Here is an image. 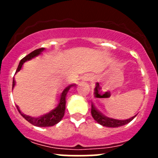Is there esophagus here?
Here are the masks:
<instances>
[{"label": "esophagus", "mask_w": 158, "mask_h": 158, "mask_svg": "<svg viewBox=\"0 0 158 158\" xmlns=\"http://www.w3.org/2000/svg\"><path fill=\"white\" fill-rule=\"evenodd\" d=\"M82 79H83L84 81H87L88 80V78H87L86 76H83V77H82Z\"/></svg>", "instance_id": "34e87169"}]
</instances>
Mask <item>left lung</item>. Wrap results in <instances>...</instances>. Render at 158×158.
<instances>
[{
	"instance_id": "obj_1",
	"label": "left lung",
	"mask_w": 158,
	"mask_h": 158,
	"mask_svg": "<svg viewBox=\"0 0 158 158\" xmlns=\"http://www.w3.org/2000/svg\"><path fill=\"white\" fill-rule=\"evenodd\" d=\"M91 113H92V118L95 120V122H98L101 125L105 127H109V128H118V127L123 126V125H126L129 123L131 121L133 120L135 118L137 114H135L133 117L130 118L128 119H125V120H118V119L111 118L106 117V115L100 112L95 107L93 103L92 102V109H91Z\"/></svg>"
}]
</instances>
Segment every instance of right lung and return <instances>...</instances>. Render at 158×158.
I'll list each match as a JSON object with an SVG mask.
<instances>
[{"label": "right lung", "instance_id": "right-lung-1", "mask_svg": "<svg viewBox=\"0 0 158 158\" xmlns=\"http://www.w3.org/2000/svg\"><path fill=\"white\" fill-rule=\"evenodd\" d=\"M45 49V48H40L37 49H35L34 51H33L32 52H30V54H28L27 56H26L25 57H23L21 60H20V63L18 65V67H17V71H16L15 74L17 73V72L20 71L21 69L22 66H23V64L25 63V62L28 61V60H32L34 57L39 56L43 51ZM15 80H14V78L13 79V87L12 89H14V85H15ZM75 84H72V85H69V86H67L66 88L64 89V90L62 92L61 95H60V100H59V103L57 105L56 107L54 109L51 110L50 111L45 114H43V115L40 116V117L34 118L31 117V116L26 115L23 113L21 112L20 109H19L18 106H17V109L18 110L19 112L20 113L22 116L26 119L27 122H29L30 124L35 125V126L37 127H50L53 126V125H56L58 122H60V121L62 120V118H63L65 114V109H66V95H67L68 92L71 88L72 86H73Z\"/></svg>", "mask_w": 158, "mask_h": 158}]
</instances>
